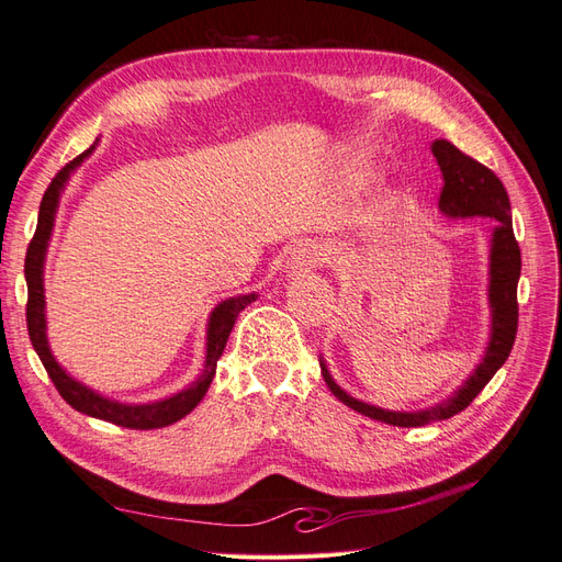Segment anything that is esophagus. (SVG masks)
I'll return each instance as SVG.
<instances>
[{
	"label": "esophagus",
	"instance_id": "1",
	"mask_svg": "<svg viewBox=\"0 0 562 562\" xmlns=\"http://www.w3.org/2000/svg\"><path fill=\"white\" fill-rule=\"evenodd\" d=\"M321 260H323V250L318 246L302 244L291 252L285 269H288V274H293V277H307L314 267L321 265Z\"/></svg>",
	"mask_w": 562,
	"mask_h": 562
}]
</instances>
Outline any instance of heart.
Returning a JSON list of instances; mask_svg holds the SVG:
<instances>
[{"label": "heart", "mask_w": 562, "mask_h": 562, "mask_svg": "<svg viewBox=\"0 0 562 562\" xmlns=\"http://www.w3.org/2000/svg\"><path fill=\"white\" fill-rule=\"evenodd\" d=\"M391 206H384V211H382V215H380V227H386L389 223H391Z\"/></svg>", "instance_id": "b5f03b06"}]
</instances>
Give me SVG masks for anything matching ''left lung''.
<instances>
[{
  "instance_id": "1",
  "label": "left lung",
  "mask_w": 562,
  "mask_h": 562,
  "mask_svg": "<svg viewBox=\"0 0 562 562\" xmlns=\"http://www.w3.org/2000/svg\"><path fill=\"white\" fill-rule=\"evenodd\" d=\"M431 151L443 176V190H440L438 211L450 220L459 217H492L495 229L490 239V269H487V304H490V339L483 353V361L464 380L452 396L438 401L424 411H384L380 405L353 398L339 386L330 370L318 356L321 375L326 380L333 396L349 405L351 411L370 419H378L391 427H424L429 422L450 419L481 394L483 386L495 378V372L504 366L508 353L514 349L518 330V279H520V248L514 236L512 203L504 190L502 180L479 164L467 157L448 140H434Z\"/></svg>"
}]
</instances>
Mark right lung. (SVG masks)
I'll return each mask as SVG.
<instances>
[{
    "instance_id": "add662e5",
    "label": "right lung",
    "mask_w": 562,
    "mask_h": 562,
    "mask_svg": "<svg viewBox=\"0 0 562 562\" xmlns=\"http://www.w3.org/2000/svg\"><path fill=\"white\" fill-rule=\"evenodd\" d=\"M95 145H98V140L87 151H81L77 159L67 164L63 171L54 180H50L48 190L44 192L40 217H37V232H35V236H32V241L27 246V255H25L30 342L42 359L50 382L56 384L58 394L67 403H70L77 413H83V415L95 417V419H105V422L116 424V427H126V429H159V427H168V424L182 419L184 415H190L201 403V398L206 396V391L215 378V368H217L220 356H223L229 333L236 323V316H239V312L246 310L250 302L258 300V293L227 297L220 304H215L211 316H209V323H206V361H203V372L190 386H184L173 396L161 398V401H151V403H122V401H112L103 394H98L95 389L75 380L70 372H67L56 361L54 351H50V347H48L44 262H46L50 234H54L60 196L65 192L67 182H70V176L93 155Z\"/></svg>"
}]
</instances>
